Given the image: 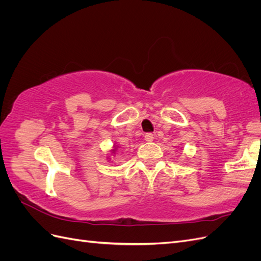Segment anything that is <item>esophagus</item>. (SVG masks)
I'll return each instance as SVG.
<instances>
[{"mask_svg": "<svg viewBox=\"0 0 261 261\" xmlns=\"http://www.w3.org/2000/svg\"><path fill=\"white\" fill-rule=\"evenodd\" d=\"M153 139H154V137L151 133H148L145 135V140L148 141V143H150V141H153Z\"/></svg>", "mask_w": 261, "mask_h": 261, "instance_id": "esophagus-1", "label": "esophagus"}]
</instances>
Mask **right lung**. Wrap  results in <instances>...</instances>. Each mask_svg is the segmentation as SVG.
I'll list each match as a JSON object with an SVG mask.
<instances>
[{
    "label": "right lung",
    "mask_w": 261,
    "mask_h": 261,
    "mask_svg": "<svg viewBox=\"0 0 261 261\" xmlns=\"http://www.w3.org/2000/svg\"><path fill=\"white\" fill-rule=\"evenodd\" d=\"M116 150H117V145H114L113 146V148L111 149V154L114 156L115 155V152H116ZM108 159H110V158H108ZM110 160H111V159H110Z\"/></svg>",
    "instance_id": "obj_1"
}]
</instances>
